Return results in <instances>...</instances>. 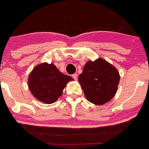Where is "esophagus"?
<instances>
[{
	"instance_id": "34e87169",
	"label": "esophagus",
	"mask_w": 149,
	"mask_h": 149,
	"mask_svg": "<svg viewBox=\"0 0 149 149\" xmlns=\"http://www.w3.org/2000/svg\"><path fill=\"white\" fill-rule=\"evenodd\" d=\"M72 77L73 78V79H75V80H77V78H78V75L76 74V73H75V74H73V75H72Z\"/></svg>"
}]
</instances>
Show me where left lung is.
I'll list each match as a JSON object with an SVG mask.
<instances>
[{
    "label": "left lung",
    "instance_id": "obj_1",
    "mask_svg": "<svg viewBox=\"0 0 149 149\" xmlns=\"http://www.w3.org/2000/svg\"><path fill=\"white\" fill-rule=\"evenodd\" d=\"M119 81L117 68L100 57L87 62L79 76V82L87 100L97 105L106 104L115 96Z\"/></svg>",
    "mask_w": 149,
    "mask_h": 149
}]
</instances>
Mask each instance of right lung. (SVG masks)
<instances>
[{
	"label": "right lung",
	"instance_id": "right-lung-1",
	"mask_svg": "<svg viewBox=\"0 0 149 149\" xmlns=\"http://www.w3.org/2000/svg\"><path fill=\"white\" fill-rule=\"evenodd\" d=\"M73 79L61 73L54 63L43 62L36 65L28 78V86L33 96L45 104H53Z\"/></svg>",
	"mask_w": 149,
	"mask_h": 149
}]
</instances>
